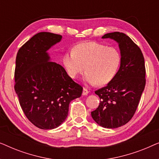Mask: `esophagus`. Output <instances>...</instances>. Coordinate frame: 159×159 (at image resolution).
<instances>
[{"mask_svg":"<svg viewBox=\"0 0 159 159\" xmlns=\"http://www.w3.org/2000/svg\"><path fill=\"white\" fill-rule=\"evenodd\" d=\"M89 93V91L87 90L86 88H83V91H82V95H87Z\"/></svg>","mask_w":159,"mask_h":159,"instance_id":"1","label":"esophagus"}]
</instances>
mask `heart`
Returning a JSON list of instances; mask_svg holds the SVG:
<instances>
[{
	"label": "heart",
	"mask_w": 159,
	"mask_h": 159,
	"mask_svg": "<svg viewBox=\"0 0 159 159\" xmlns=\"http://www.w3.org/2000/svg\"><path fill=\"white\" fill-rule=\"evenodd\" d=\"M120 64L121 55L116 48L96 42L80 43L63 56V64L69 77L77 78L84 67V80L98 86L111 81Z\"/></svg>",
	"instance_id": "heart-1"
}]
</instances>
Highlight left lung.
I'll return each mask as SVG.
<instances>
[{"instance_id":"obj_1","label":"left lung","mask_w":159,"mask_h":159,"mask_svg":"<svg viewBox=\"0 0 159 159\" xmlns=\"http://www.w3.org/2000/svg\"><path fill=\"white\" fill-rule=\"evenodd\" d=\"M102 38L118 43L121 64L111 81L95 92L101 101L91 116L101 127L114 129L126 125L136 111L145 86V60L140 48L127 34L114 32Z\"/></svg>"}]
</instances>
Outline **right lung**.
Segmentation results:
<instances>
[{"instance_id": "obj_1", "label": "right lung", "mask_w": 159, "mask_h": 159, "mask_svg": "<svg viewBox=\"0 0 159 159\" xmlns=\"http://www.w3.org/2000/svg\"><path fill=\"white\" fill-rule=\"evenodd\" d=\"M60 34L39 32L17 53L14 89L27 118L37 127L52 129L66 119L69 103L81 96L76 83L60 64L50 61L48 50L59 43Z\"/></svg>"}]
</instances>
